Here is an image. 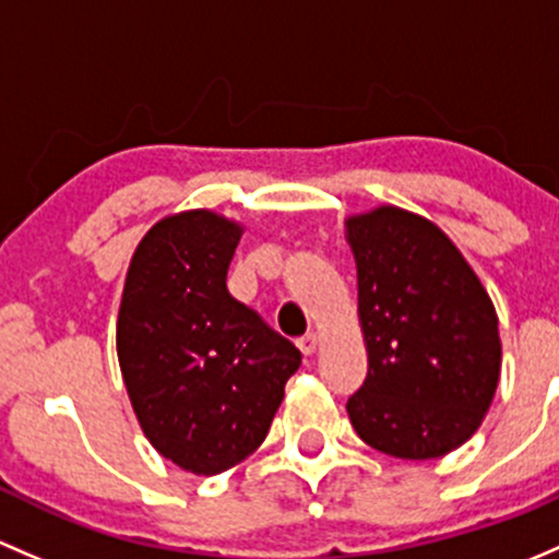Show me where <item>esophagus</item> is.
I'll list each match as a JSON object with an SVG mask.
<instances>
[{"label":"esophagus","instance_id":"esophagus-1","mask_svg":"<svg viewBox=\"0 0 559 559\" xmlns=\"http://www.w3.org/2000/svg\"><path fill=\"white\" fill-rule=\"evenodd\" d=\"M318 347H320L318 333H307V336L298 338V349H301L304 355H314V353H318Z\"/></svg>","mask_w":559,"mask_h":559}]
</instances>
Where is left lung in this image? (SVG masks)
Listing matches in <instances>:
<instances>
[{"instance_id":"1","label":"left lung","mask_w":559,"mask_h":559,"mask_svg":"<svg viewBox=\"0 0 559 559\" xmlns=\"http://www.w3.org/2000/svg\"><path fill=\"white\" fill-rule=\"evenodd\" d=\"M344 237L368 353L349 423L393 457H444L479 430L498 390L503 347L490 293L454 241L404 206L347 215Z\"/></svg>"}]
</instances>
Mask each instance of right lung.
I'll list each match as a JSON object with an SVG mask.
<instances>
[{"instance_id": "right-lung-1", "label": "right lung", "mask_w": 559, "mask_h": 559, "mask_svg": "<svg viewBox=\"0 0 559 559\" xmlns=\"http://www.w3.org/2000/svg\"><path fill=\"white\" fill-rule=\"evenodd\" d=\"M245 223L182 210L131 255L115 347L142 433L195 476L234 468L263 444L301 353L228 293Z\"/></svg>"}]
</instances>
